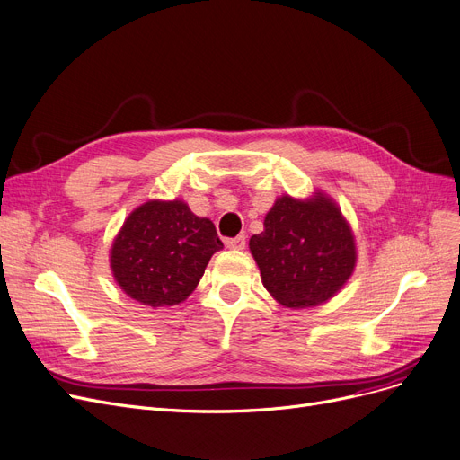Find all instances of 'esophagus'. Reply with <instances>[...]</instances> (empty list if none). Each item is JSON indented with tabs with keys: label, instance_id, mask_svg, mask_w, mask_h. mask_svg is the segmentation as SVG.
<instances>
[{
	"label": "esophagus",
	"instance_id": "1",
	"mask_svg": "<svg viewBox=\"0 0 460 460\" xmlns=\"http://www.w3.org/2000/svg\"><path fill=\"white\" fill-rule=\"evenodd\" d=\"M226 244L231 250H244L246 248V236L244 234H238L234 238H227Z\"/></svg>",
	"mask_w": 460,
	"mask_h": 460
}]
</instances>
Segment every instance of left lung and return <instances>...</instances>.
<instances>
[{"label": "left lung", "instance_id": "8db88e82", "mask_svg": "<svg viewBox=\"0 0 460 460\" xmlns=\"http://www.w3.org/2000/svg\"><path fill=\"white\" fill-rule=\"evenodd\" d=\"M250 250L267 291L289 308L329 301L357 257L342 212L322 193L310 201L279 197L265 216V231L250 238Z\"/></svg>", "mask_w": 460, "mask_h": 460}]
</instances>
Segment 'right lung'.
I'll return each mask as SVG.
<instances>
[{"mask_svg":"<svg viewBox=\"0 0 460 460\" xmlns=\"http://www.w3.org/2000/svg\"><path fill=\"white\" fill-rule=\"evenodd\" d=\"M214 224L182 201H148L129 214L111 252L116 282L141 305L182 303L197 288L214 252Z\"/></svg>","mask_w":460,"mask_h":460,"instance_id":"right-lung-1","label":"right lung"}]
</instances>
